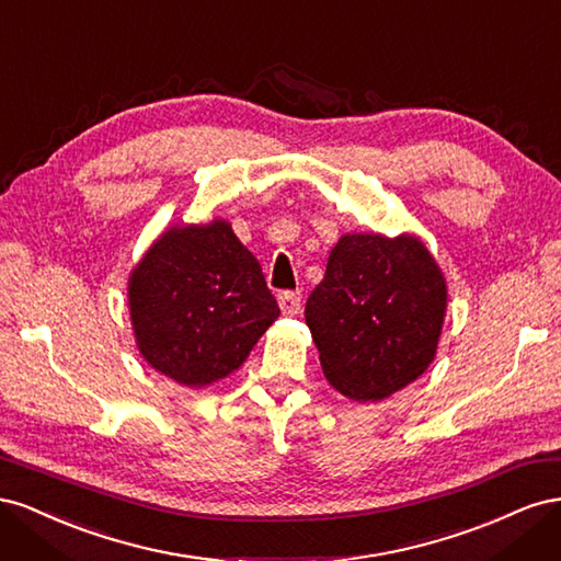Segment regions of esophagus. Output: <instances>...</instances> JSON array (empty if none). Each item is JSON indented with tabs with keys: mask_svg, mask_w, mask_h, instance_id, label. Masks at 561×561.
<instances>
[{
	"mask_svg": "<svg viewBox=\"0 0 561 561\" xmlns=\"http://www.w3.org/2000/svg\"><path fill=\"white\" fill-rule=\"evenodd\" d=\"M278 307L285 316H297L299 309H301L299 293H280L278 295Z\"/></svg>",
	"mask_w": 561,
	"mask_h": 561,
	"instance_id": "1",
	"label": "esophagus"
}]
</instances>
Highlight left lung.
Listing matches in <instances>:
<instances>
[{
    "label": "left lung",
    "mask_w": 561,
    "mask_h": 561,
    "mask_svg": "<svg viewBox=\"0 0 561 561\" xmlns=\"http://www.w3.org/2000/svg\"><path fill=\"white\" fill-rule=\"evenodd\" d=\"M447 287L414 236H342L307 301L328 381L353 400H383L431 365Z\"/></svg>",
    "instance_id": "obj_1"
}]
</instances>
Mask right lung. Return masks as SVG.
Instances as JSON below:
<instances>
[{"instance_id": "right-lung-1", "label": "right lung", "mask_w": 561, "mask_h": 561, "mask_svg": "<svg viewBox=\"0 0 561 561\" xmlns=\"http://www.w3.org/2000/svg\"><path fill=\"white\" fill-rule=\"evenodd\" d=\"M128 299L145 360L190 388L239 369L280 316L260 262L219 219L165 231L135 266Z\"/></svg>"}]
</instances>
